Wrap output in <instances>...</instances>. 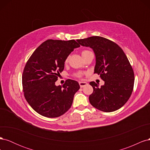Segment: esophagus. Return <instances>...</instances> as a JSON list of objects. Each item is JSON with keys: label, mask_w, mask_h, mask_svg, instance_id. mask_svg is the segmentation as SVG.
<instances>
[{"label": "esophagus", "mask_w": 150, "mask_h": 150, "mask_svg": "<svg viewBox=\"0 0 150 150\" xmlns=\"http://www.w3.org/2000/svg\"><path fill=\"white\" fill-rule=\"evenodd\" d=\"M79 86H80V87L81 88H83L84 86H86L88 84V83H86V82H79Z\"/></svg>", "instance_id": "34e87169"}]
</instances>
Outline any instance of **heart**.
<instances>
[{"mask_svg": "<svg viewBox=\"0 0 150 150\" xmlns=\"http://www.w3.org/2000/svg\"><path fill=\"white\" fill-rule=\"evenodd\" d=\"M90 52H91V51H88V50H83V51H82V52H81V54H82L83 58H84ZM68 60H69V57H67L66 59V60H65V63H67L68 62ZM84 72H75V73H74L73 76L75 77V78H76L81 79V78H82L83 76L84 75Z\"/></svg>", "mask_w": 150, "mask_h": 150, "instance_id": "b5f03b06", "label": "heart"}]
</instances>
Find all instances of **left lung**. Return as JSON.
I'll use <instances>...</instances> for the list:
<instances>
[{"label":"left lung","mask_w":150,"mask_h":150,"mask_svg":"<svg viewBox=\"0 0 150 150\" xmlns=\"http://www.w3.org/2000/svg\"><path fill=\"white\" fill-rule=\"evenodd\" d=\"M77 41L93 49L96 61L94 73L104 81L101 88L94 81L89 83L93 88L89 97L91 104L104 112L117 110L128 101L133 90L134 74L128 59L118 45L101 36Z\"/></svg>","instance_id":"obj_1"}]
</instances>
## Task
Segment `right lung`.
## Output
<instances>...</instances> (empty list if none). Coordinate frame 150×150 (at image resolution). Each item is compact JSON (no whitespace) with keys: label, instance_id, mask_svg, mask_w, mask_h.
Segmentation results:
<instances>
[{"label":"right lung","instance_id":"right-lung-1","mask_svg":"<svg viewBox=\"0 0 150 150\" xmlns=\"http://www.w3.org/2000/svg\"><path fill=\"white\" fill-rule=\"evenodd\" d=\"M80 45L75 40L48 39L35 50L27 61L22 76L24 97L33 110L47 117H57L69 110L78 83L67 79L56 86L66 59Z\"/></svg>","mask_w":150,"mask_h":150}]
</instances>
